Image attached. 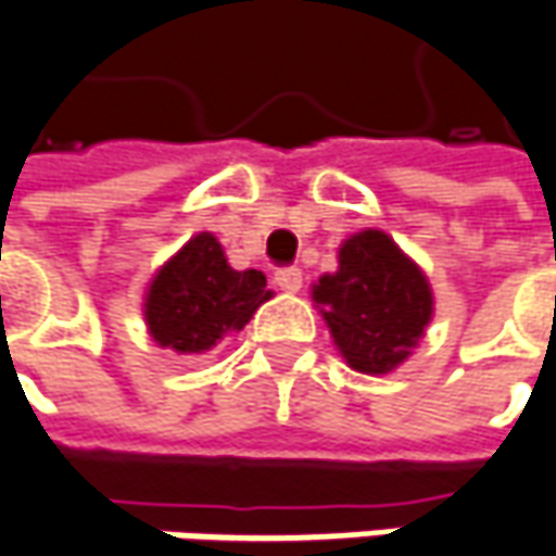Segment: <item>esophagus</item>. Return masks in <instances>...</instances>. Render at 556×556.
I'll return each mask as SVG.
<instances>
[{
  "label": "esophagus",
  "instance_id": "34e87169",
  "mask_svg": "<svg viewBox=\"0 0 556 556\" xmlns=\"http://www.w3.org/2000/svg\"><path fill=\"white\" fill-rule=\"evenodd\" d=\"M274 282H277V289H282V292H299L302 289V270L299 267H282V270H277Z\"/></svg>",
  "mask_w": 556,
  "mask_h": 556
}]
</instances>
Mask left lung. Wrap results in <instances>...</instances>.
<instances>
[{"label":"left lung","instance_id":"left-lung-1","mask_svg":"<svg viewBox=\"0 0 556 556\" xmlns=\"http://www.w3.org/2000/svg\"><path fill=\"white\" fill-rule=\"evenodd\" d=\"M311 299L345 365L362 375H387L403 365L434 314L428 277L380 229L345 239L340 270L317 279Z\"/></svg>","mask_w":556,"mask_h":556}]
</instances>
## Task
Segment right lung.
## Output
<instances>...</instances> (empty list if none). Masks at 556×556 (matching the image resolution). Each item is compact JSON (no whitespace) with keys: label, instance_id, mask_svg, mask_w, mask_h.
Wrapping results in <instances>:
<instances>
[{"label":"right lung","instance_id":"right-lung-1","mask_svg":"<svg viewBox=\"0 0 556 556\" xmlns=\"http://www.w3.org/2000/svg\"><path fill=\"white\" fill-rule=\"evenodd\" d=\"M270 295L261 270H232L223 245L201 232L153 274L144 320L156 345L201 355L239 333Z\"/></svg>","mask_w":556,"mask_h":556}]
</instances>
